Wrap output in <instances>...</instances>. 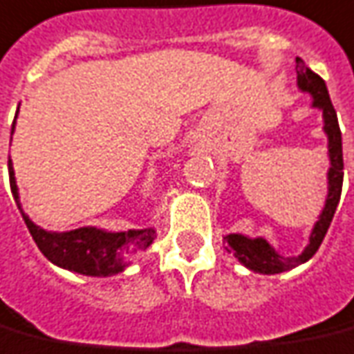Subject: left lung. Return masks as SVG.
Returning <instances> with one entry per match:
<instances>
[{
    "instance_id": "1",
    "label": "left lung",
    "mask_w": 354,
    "mask_h": 354,
    "mask_svg": "<svg viewBox=\"0 0 354 354\" xmlns=\"http://www.w3.org/2000/svg\"><path fill=\"white\" fill-rule=\"evenodd\" d=\"M297 75L300 90L308 91L313 97V106L323 109L324 114V131L328 135V153H330V170H328V198L324 204V210L321 214V219L317 221L315 229L310 236V245L304 250L302 255L298 257H281L272 250L266 240L263 238H250L242 234H229L223 238L225 250L229 253H234V257L248 266L250 270L259 272V274H279V272L290 270L298 264L310 261L323 243L328 227L332 223V217L336 214L337 203L342 197V185H344V150H342V131L337 124V114L334 111V104L330 101L326 84L317 73L304 64L302 59L297 57Z\"/></svg>"
}]
</instances>
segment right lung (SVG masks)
Masks as SVG:
<instances>
[{"mask_svg":"<svg viewBox=\"0 0 354 354\" xmlns=\"http://www.w3.org/2000/svg\"><path fill=\"white\" fill-rule=\"evenodd\" d=\"M12 131H15V125H12L10 133ZM9 182L18 210L22 214L24 221L28 225V230L37 243V248L44 257L62 268L78 272L84 276H114L118 272L124 270L131 263V259L135 257L138 251L146 250L156 238L153 229L103 232V230L82 227V229L69 230V232H46V230L39 229L37 225L31 223L30 217L20 208L10 159Z\"/></svg>","mask_w":354,"mask_h":354,"instance_id":"1","label":"right lung"}]
</instances>
